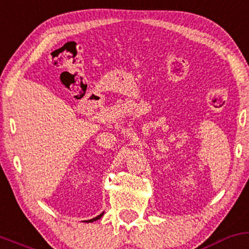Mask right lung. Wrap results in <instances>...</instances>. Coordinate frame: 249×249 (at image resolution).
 Listing matches in <instances>:
<instances>
[{
  "instance_id": "obj_1",
  "label": "right lung",
  "mask_w": 249,
  "mask_h": 249,
  "mask_svg": "<svg viewBox=\"0 0 249 249\" xmlns=\"http://www.w3.org/2000/svg\"><path fill=\"white\" fill-rule=\"evenodd\" d=\"M102 216H103V213H101V215H98V216H96V217L91 218V220H88V221H85V222H93V221H97V220H100V218L102 217Z\"/></svg>"
}]
</instances>
